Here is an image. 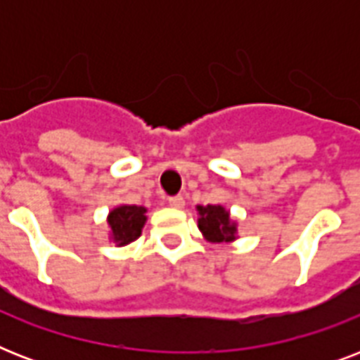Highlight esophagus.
Here are the masks:
<instances>
[{
    "label": "esophagus",
    "mask_w": 360,
    "mask_h": 360,
    "mask_svg": "<svg viewBox=\"0 0 360 360\" xmlns=\"http://www.w3.org/2000/svg\"><path fill=\"white\" fill-rule=\"evenodd\" d=\"M168 205L174 209H183L185 207V198L183 196H172L168 198Z\"/></svg>",
    "instance_id": "esophagus-1"
}]
</instances>
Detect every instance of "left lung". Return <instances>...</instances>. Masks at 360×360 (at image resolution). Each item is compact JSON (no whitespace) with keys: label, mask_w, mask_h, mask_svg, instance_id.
<instances>
[{"label":"left lung","mask_w":360,"mask_h":360,"mask_svg":"<svg viewBox=\"0 0 360 360\" xmlns=\"http://www.w3.org/2000/svg\"><path fill=\"white\" fill-rule=\"evenodd\" d=\"M198 228L209 243L228 245L237 239V222L224 205H198Z\"/></svg>","instance_id":"obj_1"}]
</instances>
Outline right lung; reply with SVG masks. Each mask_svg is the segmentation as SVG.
<instances>
[{"label":"right lung","mask_w":360,"mask_h":360,"mask_svg":"<svg viewBox=\"0 0 360 360\" xmlns=\"http://www.w3.org/2000/svg\"><path fill=\"white\" fill-rule=\"evenodd\" d=\"M147 209L141 205H117L108 213L110 240L115 246L130 245L141 236L146 226Z\"/></svg>","instance_id":"add662e5"}]
</instances>
